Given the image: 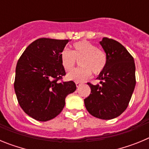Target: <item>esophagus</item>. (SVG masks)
<instances>
[{"instance_id":"esophagus-1","label":"esophagus","mask_w":149,"mask_h":149,"mask_svg":"<svg viewBox=\"0 0 149 149\" xmlns=\"http://www.w3.org/2000/svg\"><path fill=\"white\" fill-rule=\"evenodd\" d=\"M75 84H76V86H77V87H79V86H81V85H82L83 83H81V82H76Z\"/></svg>"}]
</instances>
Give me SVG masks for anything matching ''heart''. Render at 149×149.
Segmentation results:
<instances>
[{
  "mask_svg": "<svg viewBox=\"0 0 149 149\" xmlns=\"http://www.w3.org/2000/svg\"><path fill=\"white\" fill-rule=\"evenodd\" d=\"M80 60L81 68L68 74L67 78L76 82H83L91 76L92 72L99 74L106 67L107 57L104 51L98 49L93 43L83 40L74 43L72 50L64 49L60 54V60L63 68L66 72L73 70L77 63Z\"/></svg>",
  "mask_w": 149,
  "mask_h": 149,
  "instance_id": "obj_1",
  "label": "heart"
}]
</instances>
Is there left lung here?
I'll return each instance as SVG.
<instances>
[{
    "mask_svg": "<svg viewBox=\"0 0 149 149\" xmlns=\"http://www.w3.org/2000/svg\"><path fill=\"white\" fill-rule=\"evenodd\" d=\"M107 57L106 67L99 74L100 84L87 83L91 93L84 99L86 110L93 116L112 119L128 106L136 85L135 63L122 44L104 37L100 42Z\"/></svg>",
    "mask_w": 149,
    "mask_h": 149,
    "instance_id": "left-lung-1",
    "label": "left lung"
}]
</instances>
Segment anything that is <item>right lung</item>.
Segmentation results:
<instances>
[{"instance_id": "add662e5", "label": "right lung", "mask_w": 149, "mask_h": 149, "mask_svg": "<svg viewBox=\"0 0 149 149\" xmlns=\"http://www.w3.org/2000/svg\"><path fill=\"white\" fill-rule=\"evenodd\" d=\"M68 39L40 38L27 46L17 63L14 89L18 104L29 116L40 122L54 119L65 106L66 96L76 90L65 75L60 54Z\"/></svg>"}]
</instances>
